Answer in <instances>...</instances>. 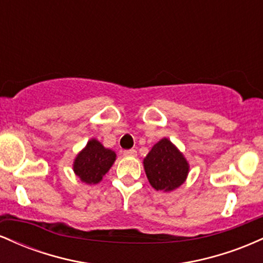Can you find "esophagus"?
<instances>
[{
  "label": "esophagus",
  "mask_w": 263,
  "mask_h": 263,
  "mask_svg": "<svg viewBox=\"0 0 263 263\" xmlns=\"http://www.w3.org/2000/svg\"><path fill=\"white\" fill-rule=\"evenodd\" d=\"M123 155L126 157H136L137 156V151L136 149H126L123 151Z\"/></svg>",
  "instance_id": "1"
}]
</instances>
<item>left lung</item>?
Listing matches in <instances>:
<instances>
[{
  "label": "left lung",
  "mask_w": 263,
  "mask_h": 263,
  "mask_svg": "<svg viewBox=\"0 0 263 263\" xmlns=\"http://www.w3.org/2000/svg\"><path fill=\"white\" fill-rule=\"evenodd\" d=\"M144 172L156 190L172 192L185 182L189 163L168 138L157 142L143 159Z\"/></svg>",
  "instance_id": "8db88e82"
}]
</instances>
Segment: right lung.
Masks as SVG:
<instances>
[{
  "label": "right lung",
  "instance_id": "right-lung-1",
  "mask_svg": "<svg viewBox=\"0 0 263 263\" xmlns=\"http://www.w3.org/2000/svg\"><path fill=\"white\" fill-rule=\"evenodd\" d=\"M115 159L116 153L112 149L105 148L100 142L92 138L75 158L74 173L80 178L81 182L98 184L112 167Z\"/></svg>",
  "mask_w": 263,
  "mask_h": 263
}]
</instances>
